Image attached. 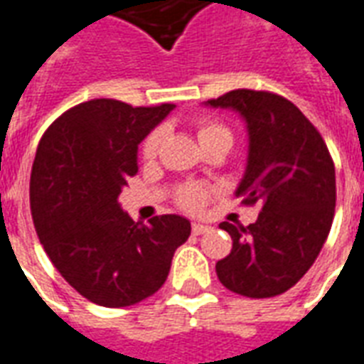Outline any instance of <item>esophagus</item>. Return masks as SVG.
Masks as SVG:
<instances>
[{
	"label": "esophagus",
	"instance_id": "obj_1",
	"mask_svg": "<svg viewBox=\"0 0 364 364\" xmlns=\"http://www.w3.org/2000/svg\"><path fill=\"white\" fill-rule=\"evenodd\" d=\"M209 230H211L209 225H203V223H192L193 235H205V232H209Z\"/></svg>",
	"mask_w": 364,
	"mask_h": 364
}]
</instances>
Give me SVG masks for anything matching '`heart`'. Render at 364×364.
I'll return each mask as SVG.
<instances>
[{"instance_id":"1","label":"heart","mask_w":364,"mask_h":364,"mask_svg":"<svg viewBox=\"0 0 364 364\" xmlns=\"http://www.w3.org/2000/svg\"><path fill=\"white\" fill-rule=\"evenodd\" d=\"M196 134H198L201 147L205 151L223 149L227 153L235 143L232 129L225 122L219 120V118H213V116H203V118L196 122ZM161 143H163V129L156 127L141 143L143 163H153L155 161L159 156V151H161ZM211 196H213V190L209 186L188 182V184L180 186L178 192L174 196V201H176V205L180 209H184L188 213H198V211L205 208V203H208Z\"/></svg>"}]
</instances>
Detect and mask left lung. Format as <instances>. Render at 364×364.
I'll return each mask as SVG.
<instances>
[{"instance_id": "8db88e82", "label": "left lung", "mask_w": 364, "mask_h": 364, "mask_svg": "<svg viewBox=\"0 0 364 364\" xmlns=\"http://www.w3.org/2000/svg\"><path fill=\"white\" fill-rule=\"evenodd\" d=\"M208 105L235 108L248 124V166L237 196L259 205L248 227L225 221L232 250L217 262V277L232 293L269 299L299 283L330 235L336 168L322 135L281 95L237 89Z\"/></svg>"}]
</instances>
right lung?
Returning a JSON list of instances; mask_svg holds the SVG:
<instances>
[{"label": "right lung", "instance_id": "right-lung-1", "mask_svg": "<svg viewBox=\"0 0 364 364\" xmlns=\"http://www.w3.org/2000/svg\"><path fill=\"white\" fill-rule=\"evenodd\" d=\"M172 108L92 98L55 118L36 149L31 213L38 240L63 279L106 309L155 294L192 232L180 215L143 225L118 203L139 171L137 145Z\"/></svg>", "mask_w": 364, "mask_h": 364}]
</instances>
